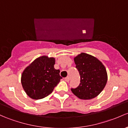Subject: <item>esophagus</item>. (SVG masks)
Returning a JSON list of instances; mask_svg holds the SVG:
<instances>
[{
    "label": "esophagus",
    "instance_id": "34e87169",
    "mask_svg": "<svg viewBox=\"0 0 128 128\" xmlns=\"http://www.w3.org/2000/svg\"><path fill=\"white\" fill-rule=\"evenodd\" d=\"M69 80H70L69 76H67V77L65 78V80H66V81L67 82H68V81H69Z\"/></svg>",
    "mask_w": 128,
    "mask_h": 128
}]
</instances>
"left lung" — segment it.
<instances>
[{
  "label": "left lung",
  "mask_w": 128,
  "mask_h": 128,
  "mask_svg": "<svg viewBox=\"0 0 128 128\" xmlns=\"http://www.w3.org/2000/svg\"><path fill=\"white\" fill-rule=\"evenodd\" d=\"M74 62L80 73L81 83L76 88L71 89L72 93L83 100L96 98L105 88L108 78L102 62L94 56L84 53L75 56Z\"/></svg>",
  "instance_id": "1"
}]
</instances>
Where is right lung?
Listing matches in <instances>:
<instances>
[{"mask_svg":"<svg viewBox=\"0 0 128 128\" xmlns=\"http://www.w3.org/2000/svg\"><path fill=\"white\" fill-rule=\"evenodd\" d=\"M54 64L55 58L44 55L36 58L24 70L21 84L31 99L37 100L48 96L60 82V70L55 69Z\"/></svg>","mask_w":128,"mask_h":128,"instance_id":"add662e5","label":"right lung"}]
</instances>
